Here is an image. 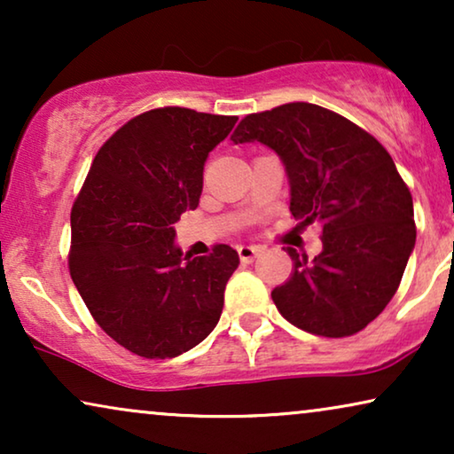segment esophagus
Here are the masks:
<instances>
[{"instance_id": "obj_1", "label": "esophagus", "mask_w": 454, "mask_h": 454, "mask_svg": "<svg viewBox=\"0 0 454 454\" xmlns=\"http://www.w3.org/2000/svg\"><path fill=\"white\" fill-rule=\"evenodd\" d=\"M260 252H262V250H260L258 246H239V247H238L239 260H241V262H244V264L254 262V260H256V256H258Z\"/></svg>"}]
</instances>
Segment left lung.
<instances>
[{
    "mask_svg": "<svg viewBox=\"0 0 454 454\" xmlns=\"http://www.w3.org/2000/svg\"><path fill=\"white\" fill-rule=\"evenodd\" d=\"M233 145L262 142L283 159L289 210L318 225L314 260L287 247L291 277L272 289L285 320L318 337H351L388 306L415 246L413 198L374 136L312 103L250 114Z\"/></svg>",
    "mask_w": 454,
    "mask_h": 454,
    "instance_id": "1",
    "label": "left lung"
}]
</instances>
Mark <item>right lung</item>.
Returning a JSON list of instances; mask_svg holds the SVG:
<instances>
[{"mask_svg": "<svg viewBox=\"0 0 454 454\" xmlns=\"http://www.w3.org/2000/svg\"><path fill=\"white\" fill-rule=\"evenodd\" d=\"M238 117L159 107L136 115L105 145L72 207L67 269L98 326L146 359L182 356L213 333L233 247L182 258L173 223L194 210L208 153Z\"/></svg>", "mask_w": 454, "mask_h": 454, "instance_id": "1", "label": "right lung"}]
</instances>
